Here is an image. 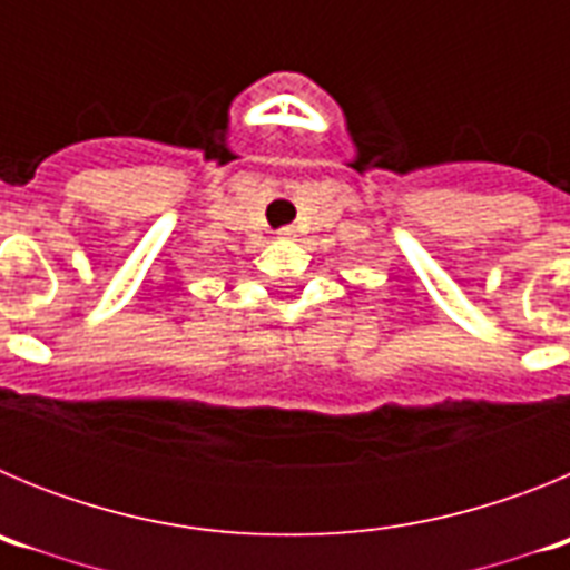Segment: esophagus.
I'll use <instances>...</instances> for the list:
<instances>
[{
  "label": "esophagus",
  "instance_id": "esophagus-1",
  "mask_svg": "<svg viewBox=\"0 0 570 570\" xmlns=\"http://www.w3.org/2000/svg\"><path fill=\"white\" fill-rule=\"evenodd\" d=\"M294 236H296L294 228H282L279 230V239H294Z\"/></svg>",
  "mask_w": 570,
  "mask_h": 570
}]
</instances>
